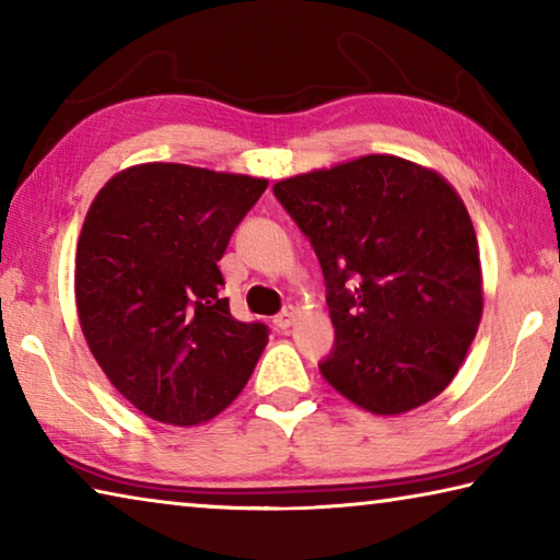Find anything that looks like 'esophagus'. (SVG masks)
<instances>
[{"mask_svg": "<svg viewBox=\"0 0 560 560\" xmlns=\"http://www.w3.org/2000/svg\"><path fill=\"white\" fill-rule=\"evenodd\" d=\"M296 316H299V311L293 308V306H289V308H283L281 314L273 318V326H277L279 330H287V328H291L293 324H296Z\"/></svg>", "mask_w": 560, "mask_h": 560, "instance_id": "1", "label": "esophagus"}]
</instances>
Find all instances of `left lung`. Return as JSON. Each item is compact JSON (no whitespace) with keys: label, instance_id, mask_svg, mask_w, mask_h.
Wrapping results in <instances>:
<instances>
[{"label":"left lung","instance_id":"obj_1","mask_svg":"<svg viewBox=\"0 0 560 560\" xmlns=\"http://www.w3.org/2000/svg\"><path fill=\"white\" fill-rule=\"evenodd\" d=\"M326 279L336 346L320 375L373 415L430 402L477 336L485 289L467 207L447 179L365 155L273 185Z\"/></svg>","mask_w":560,"mask_h":560}]
</instances>
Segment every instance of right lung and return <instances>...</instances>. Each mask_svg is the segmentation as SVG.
I'll return each instance as SVG.
<instances>
[{"mask_svg": "<svg viewBox=\"0 0 560 560\" xmlns=\"http://www.w3.org/2000/svg\"><path fill=\"white\" fill-rule=\"evenodd\" d=\"M269 179L179 163L120 170L75 246V308L113 387L158 422L192 428L234 402L269 340L222 299L217 261Z\"/></svg>", "mask_w": 560, "mask_h": 560, "instance_id": "obj_1", "label": "right lung"}]
</instances>
